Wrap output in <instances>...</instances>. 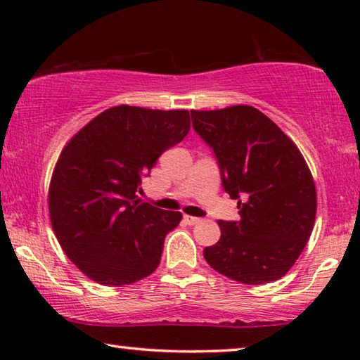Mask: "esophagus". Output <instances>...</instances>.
I'll return each mask as SVG.
<instances>
[{
	"label": "esophagus",
	"instance_id": "esophagus-1",
	"mask_svg": "<svg viewBox=\"0 0 360 360\" xmlns=\"http://www.w3.org/2000/svg\"><path fill=\"white\" fill-rule=\"evenodd\" d=\"M184 221H186V224H188V225H195V224H198L200 221H202V219L200 217H193V216H184Z\"/></svg>",
	"mask_w": 360,
	"mask_h": 360
}]
</instances>
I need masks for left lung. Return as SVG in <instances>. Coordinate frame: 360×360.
Returning <instances> with one entry per match:
<instances>
[{
	"label": "left lung",
	"mask_w": 360,
	"mask_h": 360,
	"mask_svg": "<svg viewBox=\"0 0 360 360\" xmlns=\"http://www.w3.org/2000/svg\"><path fill=\"white\" fill-rule=\"evenodd\" d=\"M192 127L217 158L224 191L240 221H219L221 238L203 249L221 275L266 284L295 264L313 231L316 187L294 141L248 105L191 111Z\"/></svg>",
	"instance_id": "1"
}]
</instances>
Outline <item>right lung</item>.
Segmentation results:
<instances>
[{
	"label": "right lung",
	"instance_id": "1",
	"mask_svg": "<svg viewBox=\"0 0 360 360\" xmlns=\"http://www.w3.org/2000/svg\"><path fill=\"white\" fill-rule=\"evenodd\" d=\"M188 130L186 109L120 105L65 146L49 187V214L60 246L85 276L125 285L155 271L182 214L141 203L136 192L157 158Z\"/></svg>",
	"mask_w": 360,
	"mask_h": 360
}]
</instances>
